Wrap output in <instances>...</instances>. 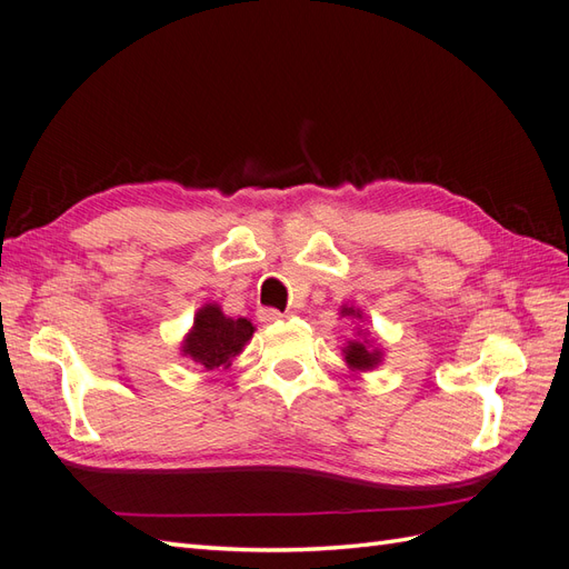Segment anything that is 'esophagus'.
<instances>
[{
	"instance_id": "1",
	"label": "esophagus",
	"mask_w": 569,
	"mask_h": 569,
	"mask_svg": "<svg viewBox=\"0 0 569 569\" xmlns=\"http://www.w3.org/2000/svg\"><path fill=\"white\" fill-rule=\"evenodd\" d=\"M258 320L261 322H278V320H282V318H287L284 313H280V311H274V308H258Z\"/></svg>"
}]
</instances>
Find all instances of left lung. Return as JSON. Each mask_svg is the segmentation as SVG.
<instances>
[{
  "label": "left lung",
  "mask_w": 569,
  "mask_h": 569,
  "mask_svg": "<svg viewBox=\"0 0 569 569\" xmlns=\"http://www.w3.org/2000/svg\"><path fill=\"white\" fill-rule=\"evenodd\" d=\"M341 313L343 316H356L353 308H343ZM343 353H347V363L353 370H370V368L380 363V358H382V353L370 349L366 341H349V347L343 349Z\"/></svg>",
  "instance_id": "obj_1"
}]
</instances>
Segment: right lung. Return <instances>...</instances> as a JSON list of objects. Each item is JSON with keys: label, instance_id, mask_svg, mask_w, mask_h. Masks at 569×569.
Returning <instances> with one entry per match:
<instances>
[{"label": "right lung", "instance_id": "obj_1", "mask_svg": "<svg viewBox=\"0 0 569 569\" xmlns=\"http://www.w3.org/2000/svg\"><path fill=\"white\" fill-rule=\"evenodd\" d=\"M253 325L247 318H228L222 316L220 306L206 303L194 318L192 332L187 335L182 351L206 370L228 368L237 353L251 339Z\"/></svg>", "mask_w": 569, "mask_h": 569}]
</instances>
